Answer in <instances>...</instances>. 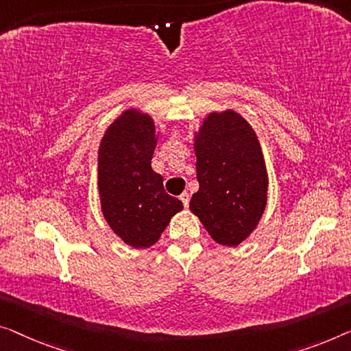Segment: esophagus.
<instances>
[{
	"label": "esophagus",
	"mask_w": 351,
	"mask_h": 351,
	"mask_svg": "<svg viewBox=\"0 0 351 351\" xmlns=\"http://www.w3.org/2000/svg\"><path fill=\"white\" fill-rule=\"evenodd\" d=\"M180 200L182 202V205L184 206H189V200H191V195L187 192H182L180 195Z\"/></svg>",
	"instance_id": "1"
}]
</instances>
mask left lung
<instances>
[{
	"label": "left lung",
	"instance_id": "left-lung-1",
	"mask_svg": "<svg viewBox=\"0 0 351 351\" xmlns=\"http://www.w3.org/2000/svg\"><path fill=\"white\" fill-rule=\"evenodd\" d=\"M198 191L189 203L214 241L237 247L263 216L268 173L257 134L243 114L208 113L193 132Z\"/></svg>",
	"mask_w": 351,
	"mask_h": 351
}]
</instances>
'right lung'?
I'll return each instance as SVG.
<instances>
[{
  "mask_svg": "<svg viewBox=\"0 0 351 351\" xmlns=\"http://www.w3.org/2000/svg\"><path fill=\"white\" fill-rule=\"evenodd\" d=\"M158 129L151 114L128 108L104 132L97 149V189L108 227L135 249L159 241L182 203L151 169Z\"/></svg>",
  "mask_w": 351,
  "mask_h": 351,
  "instance_id": "right-lung-1",
  "label": "right lung"
}]
</instances>
